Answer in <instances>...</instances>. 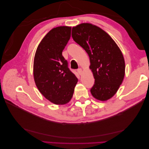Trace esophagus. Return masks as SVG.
I'll list each match as a JSON object with an SVG mask.
<instances>
[{
    "instance_id": "obj_1",
    "label": "esophagus",
    "mask_w": 149,
    "mask_h": 149,
    "mask_svg": "<svg viewBox=\"0 0 149 149\" xmlns=\"http://www.w3.org/2000/svg\"><path fill=\"white\" fill-rule=\"evenodd\" d=\"M77 71H78V74H79V75H81L82 74V69L81 68H79V69H78V70H77Z\"/></svg>"
}]
</instances>
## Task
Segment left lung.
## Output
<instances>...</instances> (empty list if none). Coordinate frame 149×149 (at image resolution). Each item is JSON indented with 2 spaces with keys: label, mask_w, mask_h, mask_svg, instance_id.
I'll list each match as a JSON object with an SVG mask.
<instances>
[{
  "label": "left lung",
  "mask_w": 149,
  "mask_h": 149,
  "mask_svg": "<svg viewBox=\"0 0 149 149\" xmlns=\"http://www.w3.org/2000/svg\"><path fill=\"white\" fill-rule=\"evenodd\" d=\"M72 37L89 56V68L95 79L91 89L93 96L102 101L109 100L118 91L125 75L120 49L106 31L91 24L74 26Z\"/></svg>",
  "instance_id": "left-lung-1"
}]
</instances>
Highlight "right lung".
Listing matches in <instances>:
<instances>
[{
  "mask_svg": "<svg viewBox=\"0 0 149 149\" xmlns=\"http://www.w3.org/2000/svg\"><path fill=\"white\" fill-rule=\"evenodd\" d=\"M71 27L61 26L45 36L33 62L35 84L42 95L55 104H65L73 97L78 79L70 71L62 52L71 37Z\"/></svg>",
  "mask_w": 149,
  "mask_h": 149,
  "instance_id": "1",
  "label": "right lung"
}]
</instances>
